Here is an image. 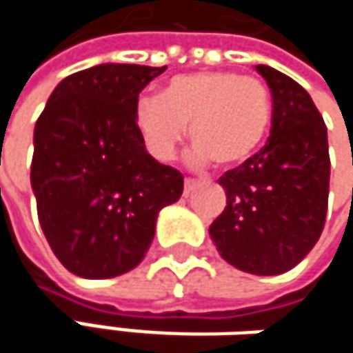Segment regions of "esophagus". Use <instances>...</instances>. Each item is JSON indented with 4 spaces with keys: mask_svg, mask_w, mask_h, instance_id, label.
Masks as SVG:
<instances>
[{
    "mask_svg": "<svg viewBox=\"0 0 353 353\" xmlns=\"http://www.w3.org/2000/svg\"><path fill=\"white\" fill-rule=\"evenodd\" d=\"M196 185H198V181H194V179H185L183 181V194L188 196V194H192L194 190H196Z\"/></svg>",
    "mask_w": 353,
    "mask_h": 353,
    "instance_id": "1",
    "label": "esophagus"
}]
</instances>
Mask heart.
<instances>
[{
  "instance_id": "obj_1",
  "label": "heart",
  "mask_w": 353,
  "mask_h": 353,
  "mask_svg": "<svg viewBox=\"0 0 353 353\" xmlns=\"http://www.w3.org/2000/svg\"><path fill=\"white\" fill-rule=\"evenodd\" d=\"M272 124V98L257 77L233 71H198L172 77L157 96L134 106V128L157 161L174 159L190 128L192 163L239 168L263 145Z\"/></svg>"
}]
</instances>
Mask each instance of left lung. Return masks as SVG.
<instances>
[{
  "label": "left lung",
  "mask_w": 353,
  "mask_h": 353,
  "mask_svg": "<svg viewBox=\"0 0 353 353\" xmlns=\"http://www.w3.org/2000/svg\"><path fill=\"white\" fill-rule=\"evenodd\" d=\"M272 92L268 143L219 183L227 206L208 233L221 257L255 276L292 270L321 237L329 196L327 126L288 75L257 65Z\"/></svg>",
  "instance_id": "1"
}]
</instances>
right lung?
<instances>
[{"label": "right lung", "mask_w": 353, "mask_h": 353, "mask_svg": "<svg viewBox=\"0 0 353 353\" xmlns=\"http://www.w3.org/2000/svg\"><path fill=\"white\" fill-rule=\"evenodd\" d=\"M165 67L102 63L65 77L34 126L30 183L42 233L59 261L88 280L137 268L161 208L183 176L153 159L134 128V106Z\"/></svg>", "instance_id": "add662e5"}]
</instances>
